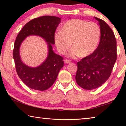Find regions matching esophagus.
I'll return each mask as SVG.
<instances>
[{"label":"esophagus","mask_w":126,"mask_h":126,"mask_svg":"<svg viewBox=\"0 0 126 126\" xmlns=\"http://www.w3.org/2000/svg\"><path fill=\"white\" fill-rule=\"evenodd\" d=\"M64 62H65V63L68 64V63H71V61H70V60H68V59H65V60H64Z\"/></svg>","instance_id":"esophagus-1"}]
</instances>
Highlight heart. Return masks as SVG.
<instances>
[{
  "mask_svg": "<svg viewBox=\"0 0 126 126\" xmlns=\"http://www.w3.org/2000/svg\"><path fill=\"white\" fill-rule=\"evenodd\" d=\"M100 36L101 31L96 23L76 19L66 22L54 38L57 49L62 54H64L71 44L73 48L68 55L74 58L92 54L97 47Z\"/></svg>",
  "mask_w": 126,
  "mask_h": 126,
  "instance_id": "1",
  "label": "heart"
}]
</instances>
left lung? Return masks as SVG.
Returning a JSON list of instances; mask_svg holds the SVG:
<instances>
[{"label":"left lung","instance_id":"left-lung-1","mask_svg":"<svg viewBox=\"0 0 126 126\" xmlns=\"http://www.w3.org/2000/svg\"><path fill=\"white\" fill-rule=\"evenodd\" d=\"M99 22L101 38L99 45L91 54L77 62V84L87 90L101 86L111 74L117 59V43L113 32L104 20Z\"/></svg>","mask_w":126,"mask_h":126}]
</instances>
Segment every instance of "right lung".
<instances>
[{"mask_svg": "<svg viewBox=\"0 0 126 126\" xmlns=\"http://www.w3.org/2000/svg\"><path fill=\"white\" fill-rule=\"evenodd\" d=\"M61 18L44 16L33 19L25 24L17 35L13 52L16 73L23 82L29 88L38 91H45L52 86L59 71L64 65L63 58L52 50L55 43L54 35ZM39 35L48 42L49 52L46 61L39 67L31 68L21 61L19 47L27 36Z\"/></svg>", "mask_w": 126, "mask_h": 126, "instance_id": "right-lung-1", "label": "right lung"}]
</instances>
